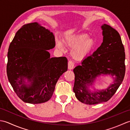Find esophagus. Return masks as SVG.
<instances>
[{
    "label": "esophagus",
    "instance_id": "esophagus-1",
    "mask_svg": "<svg viewBox=\"0 0 130 130\" xmlns=\"http://www.w3.org/2000/svg\"><path fill=\"white\" fill-rule=\"evenodd\" d=\"M74 67V63L72 60H69L68 62V69L71 70L73 69Z\"/></svg>",
    "mask_w": 130,
    "mask_h": 130
}]
</instances>
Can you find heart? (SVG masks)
I'll use <instances>...</instances> for the list:
<instances>
[{"label":"heart","mask_w":130,"mask_h":130,"mask_svg":"<svg viewBox=\"0 0 130 130\" xmlns=\"http://www.w3.org/2000/svg\"><path fill=\"white\" fill-rule=\"evenodd\" d=\"M66 46L73 47L71 55L75 60L83 59L92 50L95 42L92 38L88 37L87 34H77L66 37L63 39ZM56 46L61 50H63V45L61 41H56Z\"/></svg>","instance_id":"b5f03b06"}]
</instances>
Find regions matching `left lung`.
Listing matches in <instances>:
<instances>
[{
  "label": "left lung",
  "instance_id": "left-lung-1",
  "mask_svg": "<svg viewBox=\"0 0 130 130\" xmlns=\"http://www.w3.org/2000/svg\"><path fill=\"white\" fill-rule=\"evenodd\" d=\"M103 40L101 45L92 55L87 56L74 69L75 82L74 92L79 101L87 104H95L107 102L116 92L125 74V48L117 31L104 24ZM111 74L116 78L114 83L107 90L91 92L87 85L92 84L96 77L101 74Z\"/></svg>",
  "mask_w": 130,
  "mask_h": 130
}]
</instances>
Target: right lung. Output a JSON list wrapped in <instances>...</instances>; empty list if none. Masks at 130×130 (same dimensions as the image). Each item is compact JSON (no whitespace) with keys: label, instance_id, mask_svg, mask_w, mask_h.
<instances>
[{"label":"right lung","instance_id":"obj_1","mask_svg":"<svg viewBox=\"0 0 130 130\" xmlns=\"http://www.w3.org/2000/svg\"><path fill=\"white\" fill-rule=\"evenodd\" d=\"M55 46L52 32L34 22L17 32L8 52L7 73L18 97L31 104L50 99L60 76L68 70L66 57H50L47 50ZM27 78L30 84L24 81Z\"/></svg>","mask_w":130,"mask_h":130}]
</instances>
